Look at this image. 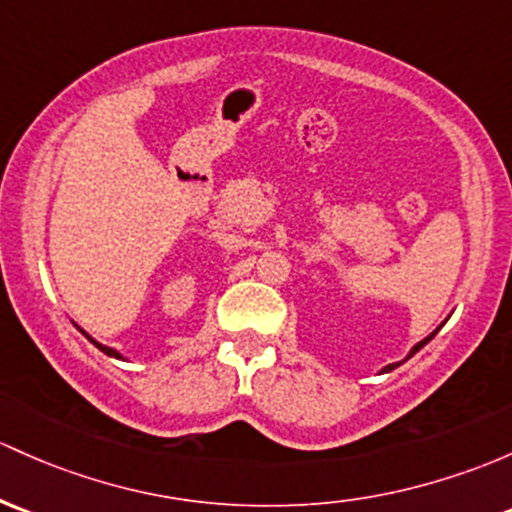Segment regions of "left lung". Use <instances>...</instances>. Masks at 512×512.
Wrapping results in <instances>:
<instances>
[{
  "label": "left lung",
  "mask_w": 512,
  "mask_h": 512,
  "mask_svg": "<svg viewBox=\"0 0 512 512\" xmlns=\"http://www.w3.org/2000/svg\"><path fill=\"white\" fill-rule=\"evenodd\" d=\"M441 326H444V324H441ZM441 326H439V328H441ZM439 328H434V331H432V333H429V336H427V338H422V341H419V343H414V346H412V351H410V353H407V358H412V355H414V353H417V351H419V348H424V346H427V343H429V341H432V338H434V336H437V333H439ZM407 358H405V360H407ZM397 365H400V363H390V365H385V368H383V370H380V373H390V370H395V368H397Z\"/></svg>",
  "instance_id": "8db88e82"
}]
</instances>
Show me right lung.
<instances>
[{
    "label": "right lung",
    "instance_id": "obj_1",
    "mask_svg": "<svg viewBox=\"0 0 512 512\" xmlns=\"http://www.w3.org/2000/svg\"><path fill=\"white\" fill-rule=\"evenodd\" d=\"M80 331H83V328H80ZM85 333V331H83ZM85 338H88V341L90 343H93V346L95 348H100V351L102 353H105V355H110V358H117V360H127L125 358V355H122L120 351H115V348H110V346H102V343H98V341H95V338L93 336H88V333H85Z\"/></svg>",
    "mask_w": 512,
    "mask_h": 512
}]
</instances>
